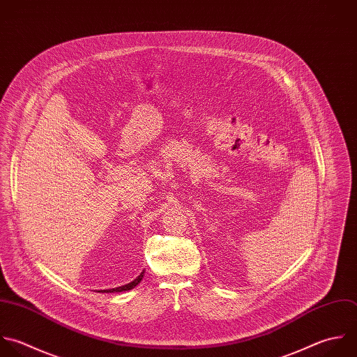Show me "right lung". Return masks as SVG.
I'll return each mask as SVG.
<instances>
[{"mask_svg":"<svg viewBox=\"0 0 357 357\" xmlns=\"http://www.w3.org/2000/svg\"><path fill=\"white\" fill-rule=\"evenodd\" d=\"M143 275H144V271L136 278V280H133L132 282H129V284H126V285H123V287H118V288H114V289H104V291H101L102 294H112V292H123V291H129V289H133L140 281H142V278H143ZM100 292V291H98Z\"/></svg>","mask_w":357,"mask_h":357,"instance_id":"right-lung-1","label":"right lung"}]
</instances>
